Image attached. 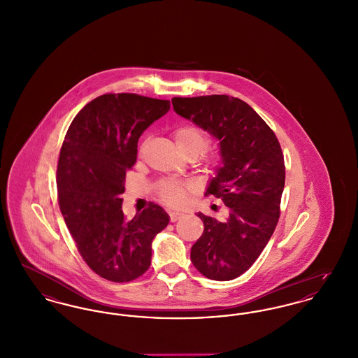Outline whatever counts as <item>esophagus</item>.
Returning a JSON list of instances; mask_svg holds the SVG:
<instances>
[{"instance_id": "esophagus-1", "label": "esophagus", "mask_w": 358, "mask_h": 358, "mask_svg": "<svg viewBox=\"0 0 358 358\" xmlns=\"http://www.w3.org/2000/svg\"><path fill=\"white\" fill-rule=\"evenodd\" d=\"M184 216V213H181V212H178V210H173V212H169V217H171V222H176L178 219H181Z\"/></svg>"}]
</instances>
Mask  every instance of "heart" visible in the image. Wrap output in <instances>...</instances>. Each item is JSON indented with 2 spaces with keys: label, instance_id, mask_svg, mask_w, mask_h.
<instances>
[{
  "label": "heart",
  "instance_id": "heart-1",
  "mask_svg": "<svg viewBox=\"0 0 358 358\" xmlns=\"http://www.w3.org/2000/svg\"><path fill=\"white\" fill-rule=\"evenodd\" d=\"M173 138L178 149L187 157H194L199 154V159L205 166H215L222 158L220 148L208 143V136L204 129L197 124L187 123L178 126L173 131ZM141 152L142 148L139 149V153ZM193 189V182L174 178H162L155 185L157 194L161 201L171 206L184 204L187 201V193Z\"/></svg>",
  "mask_w": 358,
  "mask_h": 358
}]
</instances>
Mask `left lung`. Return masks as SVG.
Instances as JSON below:
<instances>
[{
  "label": "left lung",
  "instance_id": "obj_1",
  "mask_svg": "<svg viewBox=\"0 0 358 358\" xmlns=\"http://www.w3.org/2000/svg\"><path fill=\"white\" fill-rule=\"evenodd\" d=\"M174 111L220 142L222 166L205 196L228 213L217 222L203 213L204 232L190 251L193 266L212 280L245 273L273 236L280 216L286 168L280 143L255 110L229 95L173 98Z\"/></svg>",
  "mask_w": 358,
  "mask_h": 358
}]
</instances>
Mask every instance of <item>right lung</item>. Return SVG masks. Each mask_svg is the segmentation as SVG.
<instances>
[{
  "label": "right lung",
  "mask_w": 358,
  "mask_h": 358,
  "mask_svg": "<svg viewBox=\"0 0 358 358\" xmlns=\"http://www.w3.org/2000/svg\"><path fill=\"white\" fill-rule=\"evenodd\" d=\"M169 108V101L104 94L85 104L64 136L56 176L59 206L87 266L110 282H131L146 273L154 236L169 224L154 203L133 220L122 212L138 139Z\"/></svg>",
  "instance_id": "right-lung-1"
}]
</instances>
